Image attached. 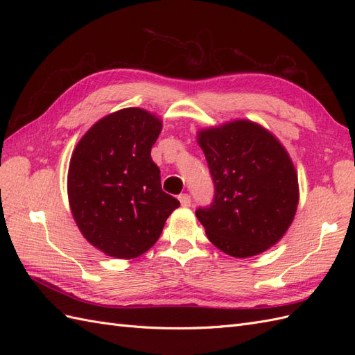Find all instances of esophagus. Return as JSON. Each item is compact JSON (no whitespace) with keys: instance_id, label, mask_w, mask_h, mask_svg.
Wrapping results in <instances>:
<instances>
[{"instance_id":"34e87169","label":"esophagus","mask_w":355,"mask_h":355,"mask_svg":"<svg viewBox=\"0 0 355 355\" xmlns=\"http://www.w3.org/2000/svg\"><path fill=\"white\" fill-rule=\"evenodd\" d=\"M178 198H179V201L182 204V207H189L191 206V196L180 194Z\"/></svg>"}]
</instances>
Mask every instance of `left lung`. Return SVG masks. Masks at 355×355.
I'll list each match as a JSON object with an SVG mask.
<instances>
[{
    "instance_id": "left-lung-1",
    "label": "left lung",
    "mask_w": 355,
    "mask_h": 355,
    "mask_svg": "<svg viewBox=\"0 0 355 355\" xmlns=\"http://www.w3.org/2000/svg\"><path fill=\"white\" fill-rule=\"evenodd\" d=\"M214 184L209 207L196 214L207 239L234 257L270 249L293 222L297 175L284 146L262 125L237 120L198 132Z\"/></svg>"
}]
</instances>
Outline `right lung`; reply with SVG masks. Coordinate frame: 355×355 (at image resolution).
I'll return each mask as SVG.
<instances>
[{"instance_id": "add662e5", "label": "right lung", "mask_w": 355, "mask_h": 355, "mask_svg": "<svg viewBox=\"0 0 355 355\" xmlns=\"http://www.w3.org/2000/svg\"><path fill=\"white\" fill-rule=\"evenodd\" d=\"M161 120L141 108L103 116L75 146L68 171L72 216L105 254L132 259L151 249L179 201L161 189L151 148Z\"/></svg>"}]
</instances>
